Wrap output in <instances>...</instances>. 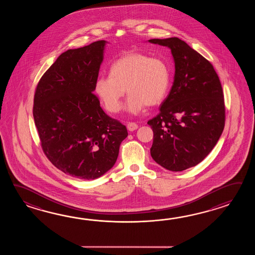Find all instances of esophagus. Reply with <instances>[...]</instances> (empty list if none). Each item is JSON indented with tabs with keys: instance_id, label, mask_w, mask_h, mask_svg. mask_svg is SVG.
Segmentation results:
<instances>
[{
	"instance_id": "1",
	"label": "esophagus",
	"mask_w": 255,
	"mask_h": 255,
	"mask_svg": "<svg viewBox=\"0 0 255 255\" xmlns=\"http://www.w3.org/2000/svg\"><path fill=\"white\" fill-rule=\"evenodd\" d=\"M127 128H128V129L129 130V131H134V130L138 128V126H137V124L134 123V122H129V123H128Z\"/></svg>"
}]
</instances>
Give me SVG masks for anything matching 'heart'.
Returning <instances> with one entry per match:
<instances>
[{
	"label": "heart",
	"instance_id": "heart-1",
	"mask_svg": "<svg viewBox=\"0 0 255 255\" xmlns=\"http://www.w3.org/2000/svg\"><path fill=\"white\" fill-rule=\"evenodd\" d=\"M110 76H99L95 82V93L110 113L122 108L126 89L129 95L127 110L140 113L146 106H156L166 98L171 75L168 64L160 58L141 53H129L115 61Z\"/></svg>",
	"mask_w": 255,
	"mask_h": 255
}]
</instances>
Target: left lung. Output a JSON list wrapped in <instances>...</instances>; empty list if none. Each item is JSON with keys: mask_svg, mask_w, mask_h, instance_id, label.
I'll use <instances>...</instances> for the list:
<instances>
[{"mask_svg": "<svg viewBox=\"0 0 255 255\" xmlns=\"http://www.w3.org/2000/svg\"><path fill=\"white\" fill-rule=\"evenodd\" d=\"M168 46L175 62L171 90L160 112L147 121L154 136L151 157L163 168L182 171L201 162L225 125L222 84L213 65L178 37L150 39Z\"/></svg>", "mask_w": 255, "mask_h": 255, "instance_id": "obj_1", "label": "left lung"}]
</instances>
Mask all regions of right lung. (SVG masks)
I'll return each mask as SVG.
<instances>
[{"mask_svg": "<svg viewBox=\"0 0 255 255\" xmlns=\"http://www.w3.org/2000/svg\"><path fill=\"white\" fill-rule=\"evenodd\" d=\"M106 43L60 54L34 93L33 120L43 153L54 167L77 179H95L109 171L128 135L93 93Z\"/></svg>", "mask_w": 255, "mask_h": 255, "instance_id": "right-lung-1", "label": "right lung"}]
</instances>
